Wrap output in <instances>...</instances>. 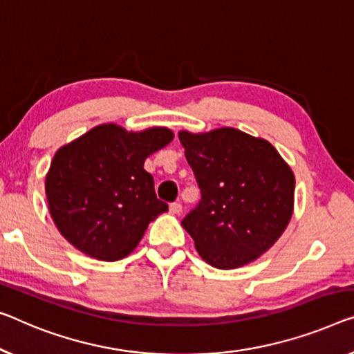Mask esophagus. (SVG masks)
I'll return each instance as SVG.
<instances>
[{"label": "esophagus", "instance_id": "obj_1", "mask_svg": "<svg viewBox=\"0 0 354 354\" xmlns=\"http://www.w3.org/2000/svg\"><path fill=\"white\" fill-rule=\"evenodd\" d=\"M170 213L171 214H181L183 213V205L181 203H171L170 205Z\"/></svg>", "mask_w": 354, "mask_h": 354}]
</instances>
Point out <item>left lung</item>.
<instances>
[{
    "mask_svg": "<svg viewBox=\"0 0 354 354\" xmlns=\"http://www.w3.org/2000/svg\"><path fill=\"white\" fill-rule=\"evenodd\" d=\"M178 136L202 192L181 223L200 257L221 270L259 259L291 221V167L267 140L232 127Z\"/></svg>",
    "mask_w": 354,
    "mask_h": 354,
    "instance_id": "8db88e82",
    "label": "left lung"
}]
</instances>
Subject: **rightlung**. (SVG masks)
Here are the masks:
<instances>
[{
    "mask_svg": "<svg viewBox=\"0 0 354 354\" xmlns=\"http://www.w3.org/2000/svg\"><path fill=\"white\" fill-rule=\"evenodd\" d=\"M173 136L167 127L127 131L102 124L55 152L46 175L47 205L76 250L98 261L122 259L149 223L168 211L145 160Z\"/></svg>",
    "mask_w": 354,
    "mask_h": 354,
    "instance_id": "right-lung-1",
    "label": "right lung"
}]
</instances>
